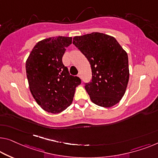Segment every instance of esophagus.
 <instances>
[{
  "label": "esophagus",
  "mask_w": 158,
  "mask_h": 158,
  "mask_svg": "<svg viewBox=\"0 0 158 158\" xmlns=\"http://www.w3.org/2000/svg\"><path fill=\"white\" fill-rule=\"evenodd\" d=\"M78 77H79V78L81 79V74H80V73H79V74H78Z\"/></svg>",
  "instance_id": "esophagus-1"
}]
</instances>
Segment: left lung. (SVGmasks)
I'll list each match as a JSON object with an SVG mask.
<instances>
[{
	"mask_svg": "<svg viewBox=\"0 0 158 158\" xmlns=\"http://www.w3.org/2000/svg\"><path fill=\"white\" fill-rule=\"evenodd\" d=\"M73 44L90 63L92 79L85 84L91 102L109 108L120 102L129 79L126 52L114 37L100 32L76 36Z\"/></svg>",
	"mask_w": 158,
	"mask_h": 158,
	"instance_id": "left-lung-1",
	"label": "left lung"
}]
</instances>
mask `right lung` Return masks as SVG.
<instances>
[{
	"label": "right lung",
	"mask_w": 158,
	"mask_h": 158,
	"mask_svg": "<svg viewBox=\"0 0 158 158\" xmlns=\"http://www.w3.org/2000/svg\"><path fill=\"white\" fill-rule=\"evenodd\" d=\"M72 38L59 36L42 40L35 44L26 61L30 90L42 109L58 114L71 105L75 89L81 84L70 75L62 63L66 48Z\"/></svg>",
	"instance_id": "obj_1"
}]
</instances>
